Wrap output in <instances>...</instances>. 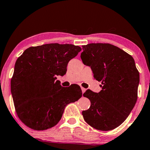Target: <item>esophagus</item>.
I'll list each match as a JSON object with an SVG mask.
<instances>
[{
  "mask_svg": "<svg viewBox=\"0 0 150 150\" xmlns=\"http://www.w3.org/2000/svg\"><path fill=\"white\" fill-rule=\"evenodd\" d=\"M81 91H82V93H84L85 92V91H86V89H85V88H83V87H81Z\"/></svg>",
  "mask_w": 150,
  "mask_h": 150,
  "instance_id": "obj_1",
  "label": "esophagus"
}]
</instances>
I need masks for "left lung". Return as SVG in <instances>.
<instances>
[{
	"instance_id": "1",
	"label": "left lung",
	"mask_w": 150,
	"mask_h": 150,
	"mask_svg": "<svg viewBox=\"0 0 150 150\" xmlns=\"http://www.w3.org/2000/svg\"><path fill=\"white\" fill-rule=\"evenodd\" d=\"M81 58L91 67L93 77L101 81L102 89H87L83 96L91 106L82 114L95 129L112 130L126 120L137 99L139 73L134 58L123 50L108 43L83 45Z\"/></svg>"
}]
</instances>
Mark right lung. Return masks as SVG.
<instances>
[{"label": "right lung", "instance_id": "1", "mask_svg": "<svg viewBox=\"0 0 150 150\" xmlns=\"http://www.w3.org/2000/svg\"><path fill=\"white\" fill-rule=\"evenodd\" d=\"M81 48L71 44H45L25 50L17 59L11 89L20 120L35 130L57 124L67 105L82 96L79 85L62 87L57 76H63L71 59Z\"/></svg>", "mask_w": 150, "mask_h": 150}]
</instances>
